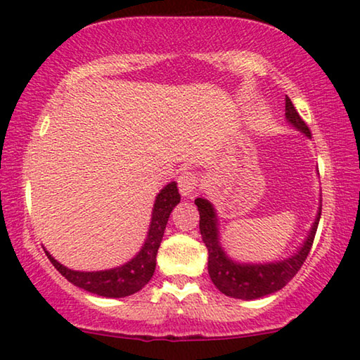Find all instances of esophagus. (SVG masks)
<instances>
[{"label": "esophagus", "instance_id": "1", "mask_svg": "<svg viewBox=\"0 0 360 360\" xmlns=\"http://www.w3.org/2000/svg\"><path fill=\"white\" fill-rule=\"evenodd\" d=\"M197 184H198V178L195 173H192V171H184V173H181V176L178 178L179 191L184 197H192V194H194L197 189Z\"/></svg>", "mask_w": 360, "mask_h": 360}]
</instances>
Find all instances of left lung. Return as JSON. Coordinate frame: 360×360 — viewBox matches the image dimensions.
<instances>
[{
	"label": "left lung",
	"mask_w": 360,
	"mask_h": 360,
	"mask_svg": "<svg viewBox=\"0 0 360 360\" xmlns=\"http://www.w3.org/2000/svg\"><path fill=\"white\" fill-rule=\"evenodd\" d=\"M286 117L291 124L310 137V129L305 124L302 117L299 116L297 110L294 108L292 101L286 95ZM195 205L200 214V234L203 243L208 249V275L212 281L223 294L234 299H259L268 296V294L280 291L281 288L296 276V273L304 265L307 259L310 249H312L315 233H317L321 208H319L317 219H315L312 231L309 233L307 239L297 254H294L291 259L283 262H271L265 265H240L236 264L228 255L224 254L218 240V228H217V214H214L213 205L207 198H195Z\"/></svg>",
	"instance_id": "1"
}]
</instances>
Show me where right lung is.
<instances>
[{
    "label": "right lung",
    "mask_w": 360,
    "mask_h": 360,
    "mask_svg": "<svg viewBox=\"0 0 360 360\" xmlns=\"http://www.w3.org/2000/svg\"><path fill=\"white\" fill-rule=\"evenodd\" d=\"M181 200L176 182H169L157 195L150 223L148 236L141 252L126 265L105 271H74L69 270L60 262H56L48 254V259L61 275L71 281L74 286H79L85 291L94 292L103 297H126L141 291L146 284L152 280L155 265H157V252L163 239V233L168 223L169 213Z\"/></svg>",
    "instance_id": "add662e5"
}]
</instances>
